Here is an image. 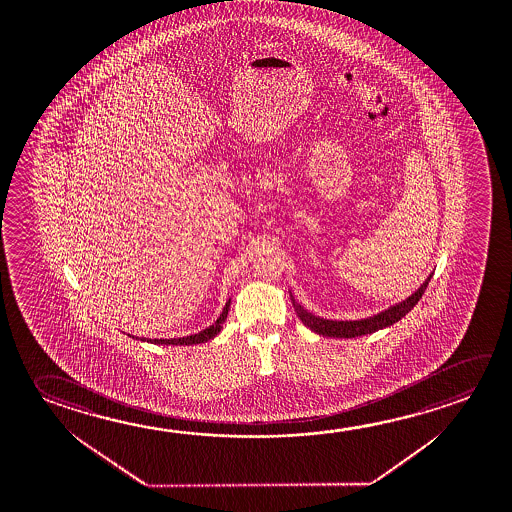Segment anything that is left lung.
Here are the masks:
<instances>
[{
    "mask_svg": "<svg viewBox=\"0 0 512 512\" xmlns=\"http://www.w3.org/2000/svg\"><path fill=\"white\" fill-rule=\"evenodd\" d=\"M432 277V275H430ZM430 277L423 284L419 285L418 289L405 298L402 302L394 303L391 307H387L386 310L368 316V318L362 319H348V321H339V319H327L321 318L312 314L310 310L305 309L302 303L296 302L293 293L291 294V302H293L294 312L298 314V318L302 319L303 325L310 328L312 332H316L319 336L323 337H336V339H350V337L366 336V334H373L377 330L382 328L391 327L396 321L409 314L414 305L419 302V298L425 293Z\"/></svg>",
    "mask_w": 512,
    "mask_h": 512,
    "instance_id": "8db88e82",
    "label": "left lung"
}]
</instances>
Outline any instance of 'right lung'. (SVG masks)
<instances>
[{
	"mask_svg": "<svg viewBox=\"0 0 512 512\" xmlns=\"http://www.w3.org/2000/svg\"><path fill=\"white\" fill-rule=\"evenodd\" d=\"M228 310H230V300L225 303V307L221 310L219 318L216 319L210 327L203 328L202 332L191 334V336L175 337V339H148V337L130 336V334H128V336L134 337L137 341H146V343L153 344H173V346H193V344L207 343V341L214 339V337L218 336L219 332H221L223 323H225V319H227Z\"/></svg>",
	"mask_w": 512,
	"mask_h": 512,
	"instance_id": "add662e5",
	"label": "right lung"
}]
</instances>
